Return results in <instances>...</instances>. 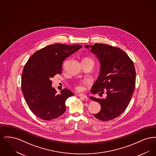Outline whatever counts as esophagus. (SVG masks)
I'll return each mask as SVG.
<instances>
[{
	"instance_id": "esophagus-1",
	"label": "esophagus",
	"mask_w": 156,
	"mask_h": 156,
	"mask_svg": "<svg viewBox=\"0 0 156 156\" xmlns=\"http://www.w3.org/2000/svg\"><path fill=\"white\" fill-rule=\"evenodd\" d=\"M78 96H79V97H81V98H83V99H88V97H87V95H84V94H80L78 95Z\"/></svg>"
}]
</instances>
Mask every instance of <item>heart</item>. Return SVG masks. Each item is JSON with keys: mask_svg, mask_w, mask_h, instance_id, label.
I'll return each mask as SVG.
<instances>
[{"mask_svg": "<svg viewBox=\"0 0 156 156\" xmlns=\"http://www.w3.org/2000/svg\"><path fill=\"white\" fill-rule=\"evenodd\" d=\"M90 61L94 62L92 59H91V58H88V57H86V58H83V59L82 60V62H83V61ZM85 83V82H78L75 83L74 85L75 87V89H76V90H81L82 89V85H83V84Z\"/></svg>", "mask_w": 156, "mask_h": 156, "instance_id": "heart-1", "label": "heart"}]
</instances>
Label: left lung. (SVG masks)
Listing matches in <instances>:
<instances>
[{
    "label": "left lung",
    "mask_w": 156,
    "mask_h": 156,
    "mask_svg": "<svg viewBox=\"0 0 156 156\" xmlns=\"http://www.w3.org/2000/svg\"><path fill=\"white\" fill-rule=\"evenodd\" d=\"M91 48V52L100 61L101 71L90 92H106L107 96L105 99L89 98L101 106V111L94 116L101 121H109L119 116L130 102L136 84L134 66L126 52L116 47L96 43Z\"/></svg>",
    "instance_id": "obj_1"
}]
</instances>
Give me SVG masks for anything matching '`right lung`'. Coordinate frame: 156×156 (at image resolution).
I'll return each instance as SVG.
<instances>
[{"label":"right lung","instance_id":"add662e5","mask_svg":"<svg viewBox=\"0 0 156 156\" xmlns=\"http://www.w3.org/2000/svg\"><path fill=\"white\" fill-rule=\"evenodd\" d=\"M82 48L81 45H48L34 52L22 75V90L30 111L45 120L55 119L66 110V101L74 94L65 88L57 94L51 78L61 74L64 61Z\"/></svg>","mask_w":156,"mask_h":156}]
</instances>
